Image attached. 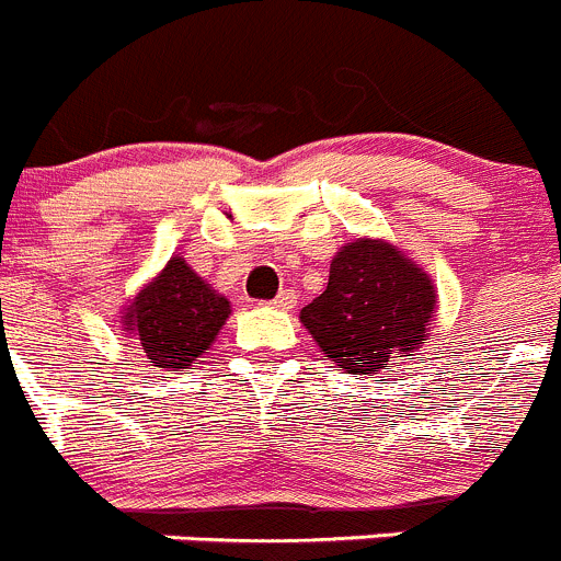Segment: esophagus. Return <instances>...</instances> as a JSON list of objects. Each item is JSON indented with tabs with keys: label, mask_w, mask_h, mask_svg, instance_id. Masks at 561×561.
I'll return each instance as SVG.
<instances>
[{
	"label": "esophagus",
	"mask_w": 561,
	"mask_h": 561,
	"mask_svg": "<svg viewBox=\"0 0 561 561\" xmlns=\"http://www.w3.org/2000/svg\"><path fill=\"white\" fill-rule=\"evenodd\" d=\"M274 307H279V310H293V307H296V293L282 290L279 296L274 298Z\"/></svg>",
	"instance_id": "1"
}]
</instances>
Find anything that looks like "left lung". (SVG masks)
<instances>
[{"label":"left lung","instance_id":"obj_1","mask_svg":"<svg viewBox=\"0 0 561 561\" xmlns=\"http://www.w3.org/2000/svg\"><path fill=\"white\" fill-rule=\"evenodd\" d=\"M437 290L399 245L357 238L334 254L329 285L301 310L321 352L348 374L376 376L428 337Z\"/></svg>","mask_w":561,"mask_h":561}]
</instances>
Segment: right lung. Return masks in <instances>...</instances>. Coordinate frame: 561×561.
I'll return each mask as SVG.
<instances>
[{"mask_svg": "<svg viewBox=\"0 0 561 561\" xmlns=\"http://www.w3.org/2000/svg\"><path fill=\"white\" fill-rule=\"evenodd\" d=\"M229 312L221 293L213 290L182 256H171L129 301L122 323L157 368L180 370L209 352Z\"/></svg>", "mask_w": 561, "mask_h": 561, "instance_id": "add662e5", "label": "right lung"}]
</instances>
